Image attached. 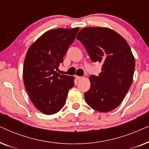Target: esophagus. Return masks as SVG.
Wrapping results in <instances>:
<instances>
[{"instance_id": "34e87169", "label": "esophagus", "mask_w": 149, "mask_h": 149, "mask_svg": "<svg viewBox=\"0 0 149 149\" xmlns=\"http://www.w3.org/2000/svg\"><path fill=\"white\" fill-rule=\"evenodd\" d=\"M75 78H76L77 80H80V79H82V77H79V76H75Z\"/></svg>"}]
</instances>
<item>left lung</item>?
Listing matches in <instances>:
<instances>
[{
	"label": "left lung",
	"mask_w": 149,
	"mask_h": 149,
	"mask_svg": "<svg viewBox=\"0 0 149 149\" xmlns=\"http://www.w3.org/2000/svg\"><path fill=\"white\" fill-rule=\"evenodd\" d=\"M77 38L92 62L102 64L98 76L89 77L91 87L84 93L85 101L97 111H113L122 102L132 85L135 59L131 49L120 34L107 28H84Z\"/></svg>",
	"instance_id": "left-lung-1"
}]
</instances>
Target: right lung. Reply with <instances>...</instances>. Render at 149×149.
I'll return each mask as SVG.
<instances>
[{"label":"right lung","instance_id":"1","mask_svg":"<svg viewBox=\"0 0 149 149\" xmlns=\"http://www.w3.org/2000/svg\"><path fill=\"white\" fill-rule=\"evenodd\" d=\"M79 30V28L49 30L30 47L26 55L24 85L34 107L46 115L62 109L69 89L74 85V77L59 74L56 70Z\"/></svg>","mask_w":149,"mask_h":149}]
</instances>
